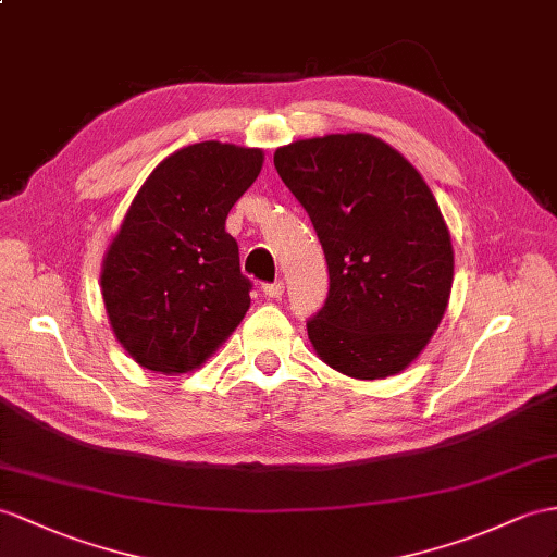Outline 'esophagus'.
Segmentation results:
<instances>
[{
  "instance_id": "34e87169",
  "label": "esophagus",
  "mask_w": 557,
  "mask_h": 557,
  "mask_svg": "<svg viewBox=\"0 0 557 557\" xmlns=\"http://www.w3.org/2000/svg\"><path fill=\"white\" fill-rule=\"evenodd\" d=\"M286 290V283L283 281H274V283H264L262 286V295L271 297V300H278V297Z\"/></svg>"
}]
</instances>
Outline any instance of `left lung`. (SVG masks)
<instances>
[{"label": "left lung", "instance_id": "left-lung-1", "mask_svg": "<svg viewBox=\"0 0 557 557\" xmlns=\"http://www.w3.org/2000/svg\"><path fill=\"white\" fill-rule=\"evenodd\" d=\"M329 262L325 305L307 321L317 357L357 381L401 373L449 305L454 246L420 172L383 139L325 134L276 148Z\"/></svg>", "mask_w": 557, "mask_h": 557}]
</instances>
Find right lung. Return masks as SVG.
Masks as SVG:
<instances>
[{
    "mask_svg": "<svg viewBox=\"0 0 557 557\" xmlns=\"http://www.w3.org/2000/svg\"><path fill=\"white\" fill-rule=\"evenodd\" d=\"M262 162V148L191 144L134 196L103 255L101 295L117 343L144 369H200L246 317L250 281L224 224Z\"/></svg>",
    "mask_w": 557,
    "mask_h": 557,
    "instance_id": "1",
    "label": "right lung"
}]
</instances>
